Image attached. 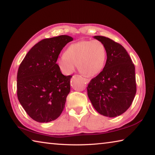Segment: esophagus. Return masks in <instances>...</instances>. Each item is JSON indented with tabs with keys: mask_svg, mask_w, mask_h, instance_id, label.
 Masks as SVG:
<instances>
[{
	"mask_svg": "<svg viewBox=\"0 0 155 155\" xmlns=\"http://www.w3.org/2000/svg\"><path fill=\"white\" fill-rule=\"evenodd\" d=\"M85 81H87V83H89V81H90V79L89 78H86V77H85Z\"/></svg>",
	"mask_w": 155,
	"mask_h": 155,
	"instance_id": "1",
	"label": "esophagus"
}]
</instances>
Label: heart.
I'll return each instance as SVG.
<instances>
[{
  "label": "heart",
  "instance_id": "b5f03b06",
  "mask_svg": "<svg viewBox=\"0 0 155 155\" xmlns=\"http://www.w3.org/2000/svg\"><path fill=\"white\" fill-rule=\"evenodd\" d=\"M107 58L106 49L97 40L81 41L68 47L64 55L58 58L57 64L64 74H70L77 65L79 71L85 75L94 76L104 68Z\"/></svg>",
  "mask_w": 155,
  "mask_h": 155
}]
</instances>
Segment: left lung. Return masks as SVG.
I'll list each match as a JSON object with an SVG mask.
<instances>
[{
    "label": "left lung",
    "mask_w": 155,
    "mask_h": 155,
    "mask_svg": "<svg viewBox=\"0 0 155 155\" xmlns=\"http://www.w3.org/2000/svg\"><path fill=\"white\" fill-rule=\"evenodd\" d=\"M94 38L104 45L107 60L102 71L90 81L87 95L100 114L119 116L130 107L136 94L135 66L121 45L105 36Z\"/></svg>",
    "instance_id": "obj_1"
}]
</instances>
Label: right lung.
<instances>
[{
    "label": "right lung",
    "instance_id": "1",
    "mask_svg": "<svg viewBox=\"0 0 155 155\" xmlns=\"http://www.w3.org/2000/svg\"><path fill=\"white\" fill-rule=\"evenodd\" d=\"M73 38L67 35L43 39L31 49L19 65L17 95L33 120H54L60 116L70 91L72 76H64L56 61L61 51Z\"/></svg>",
    "mask_w": 155,
    "mask_h": 155
}]
</instances>
